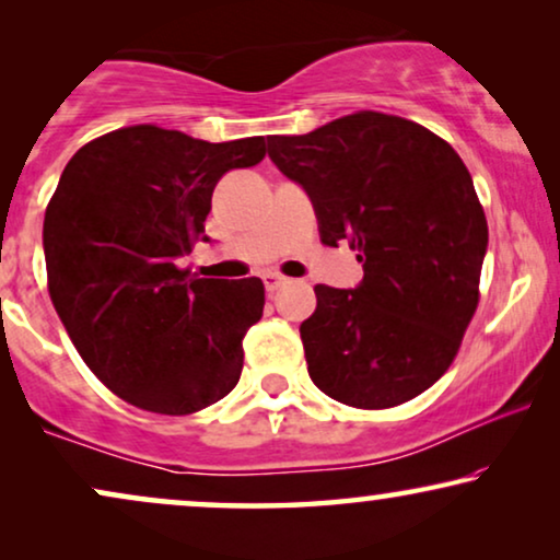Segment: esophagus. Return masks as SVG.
<instances>
[{
	"label": "esophagus",
	"mask_w": 560,
	"mask_h": 560,
	"mask_svg": "<svg viewBox=\"0 0 560 560\" xmlns=\"http://www.w3.org/2000/svg\"><path fill=\"white\" fill-rule=\"evenodd\" d=\"M265 288H267V293H275V290L278 288H282L285 285V278H282V275H275V272H270V275H265Z\"/></svg>",
	"instance_id": "1"
}]
</instances>
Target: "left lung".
<instances>
[{
	"mask_svg": "<svg viewBox=\"0 0 560 560\" xmlns=\"http://www.w3.org/2000/svg\"><path fill=\"white\" fill-rule=\"evenodd\" d=\"M308 190L320 242H349L362 285H316L301 324L308 374L351 408L385 410L443 377L479 305L487 219L464 160L418 121L354 112L267 140Z\"/></svg>",
	"mask_w": 560,
	"mask_h": 560,
	"instance_id": "8db88e82",
	"label": "left lung"
}]
</instances>
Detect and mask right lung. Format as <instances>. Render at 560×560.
<instances>
[{"mask_svg":"<svg viewBox=\"0 0 560 560\" xmlns=\"http://www.w3.org/2000/svg\"><path fill=\"white\" fill-rule=\"evenodd\" d=\"M265 152V137L203 142L135 125L68 160L45 209L48 293L89 370L135 408L190 416L240 382L262 280L190 278L180 257L206 240L221 175Z\"/></svg>","mask_w":560,"mask_h":560,"instance_id":"1","label":"right lung"}]
</instances>
